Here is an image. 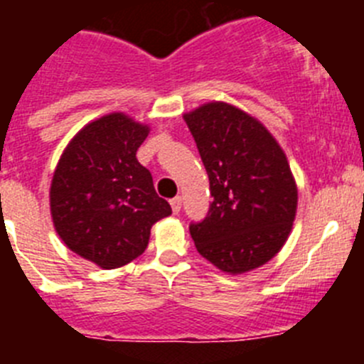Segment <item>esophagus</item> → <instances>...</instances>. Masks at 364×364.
<instances>
[{"label": "esophagus", "mask_w": 364, "mask_h": 364, "mask_svg": "<svg viewBox=\"0 0 364 364\" xmlns=\"http://www.w3.org/2000/svg\"><path fill=\"white\" fill-rule=\"evenodd\" d=\"M169 204H171V210H173V213H175V215H178V213H180V210H182V198H180V197H175V198H171V200H169Z\"/></svg>", "instance_id": "34e87169"}]
</instances>
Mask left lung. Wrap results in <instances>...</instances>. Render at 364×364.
Returning <instances> with one entry per match:
<instances>
[{
    "instance_id": "obj_1",
    "label": "left lung",
    "mask_w": 364,
    "mask_h": 364,
    "mask_svg": "<svg viewBox=\"0 0 364 364\" xmlns=\"http://www.w3.org/2000/svg\"><path fill=\"white\" fill-rule=\"evenodd\" d=\"M210 176L213 202L189 224L197 252L244 273L277 255L297 211V186L275 138L240 109L211 102L184 114Z\"/></svg>"
}]
</instances>
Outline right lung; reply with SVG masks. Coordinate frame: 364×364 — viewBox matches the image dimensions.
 <instances>
[{
    "label": "right lung",
    "instance_id": "right-lung-1",
    "mask_svg": "<svg viewBox=\"0 0 364 364\" xmlns=\"http://www.w3.org/2000/svg\"><path fill=\"white\" fill-rule=\"evenodd\" d=\"M149 127L122 112L87 124L70 140L50 184L54 228L69 250L100 268L146 252L151 226L171 215L136 160Z\"/></svg>",
    "mask_w": 364,
    "mask_h": 364
}]
</instances>
